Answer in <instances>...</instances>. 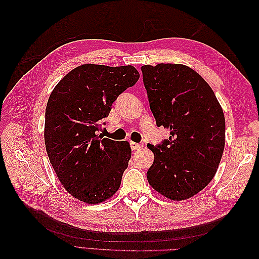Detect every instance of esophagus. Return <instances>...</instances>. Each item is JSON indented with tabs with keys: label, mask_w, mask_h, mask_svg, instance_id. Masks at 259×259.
<instances>
[{
	"label": "esophagus",
	"mask_w": 259,
	"mask_h": 259,
	"mask_svg": "<svg viewBox=\"0 0 259 259\" xmlns=\"http://www.w3.org/2000/svg\"><path fill=\"white\" fill-rule=\"evenodd\" d=\"M130 147H131V149H133V150H137V149H140V148L142 147V145H141V144H138V142L131 141V142H130Z\"/></svg>",
	"instance_id": "obj_1"
}]
</instances>
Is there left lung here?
<instances>
[{
    "label": "left lung",
    "instance_id": "left-lung-1",
    "mask_svg": "<svg viewBox=\"0 0 259 259\" xmlns=\"http://www.w3.org/2000/svg\"><path fill=\"white\" fill-rule=\"evenodd\" d=\"M144 84L158 126L170 130L147 172L150 186L171 200L195 196L210 183L225 148V117L212 89L184 64L142 65Z\"/></svg>",
    "mask_w": 259,
    "mask_h": 259
}]
</instances>
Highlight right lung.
Returning a JSON list of instances; mask_svg holds the SVG:
<instances>
[{
	"instance_id": "1",
	"label": "right lung",
	"mask_w": 259,
	"mask_h": 259,
	"mask_svg": "<svg viewBox=\"0 0 259 259\" xmlns=\"http://www.w3.org/2000/svg\"><path fill=\"white\" fill-rule=\"evenodd\" d=\"M139 76L133 65L82 64L51 92L46 109L47 152L60 183L80 201L100 203L119 189L130 145L102 138L98 131L115 99Z\"/></svg>"
}]
</instances>
